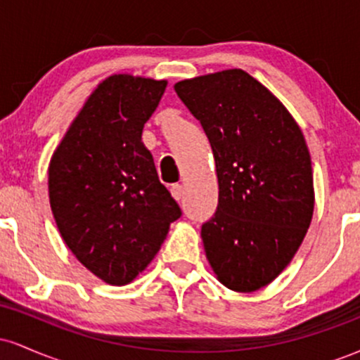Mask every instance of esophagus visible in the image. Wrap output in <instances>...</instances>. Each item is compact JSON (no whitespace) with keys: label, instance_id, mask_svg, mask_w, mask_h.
Segmentation results:
<instances>
[{"label":"esophagus","instance_id":"34e87169","mask_svg":"<svg viewBox=\"0 0 360 360\" xmlns=\"http://www.w3.org/2000/svg\"><path fill=\"white\" fill-rule=\"evenodd\" d=\"M171 194H172V198H174V200H183V194H184V188L181 184H172L171 186Z\"/></svg>","mask_w":360,"mask_h":360}]
</instances>
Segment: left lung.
<instances>
[{
    "instance_id": "1",
    "label": "left lung",
    "mask_w": 360,
    "mask_h": 360,
    "mask_svg": "<svg viewBox=\"0 0 360 360\" xmlns=\"http://www.w3.org/2000/svg\"><path fill=\"white\" fill-rule=\"evenodd\" d=\"M174 91L203 127L217 166V212L201 225L206 257L226 288L257 291L291 262L311 221L307 142L283 103L242 69Z\"/></svg>"
}]
</instances>
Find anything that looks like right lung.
I'll return each mask as SVG.
<instances>
[{
  "label": "right lung",
  "mask_w": 360,
  "mask_h": 360,
  "mask_svg": "<svg viewBox=\"0 0 360 360\" xmlns=\"http://www.w3.org/2000/svg\"><path fill=\"white\" fill-rule=\"evenodd\" d=\"M166 86L110 76L84 103L49 167L51 208L65 245L115 286L146 269L183 214L142 143Z\"/></svg>",
  "instance_id": "obj_1"
}]
</instances>
